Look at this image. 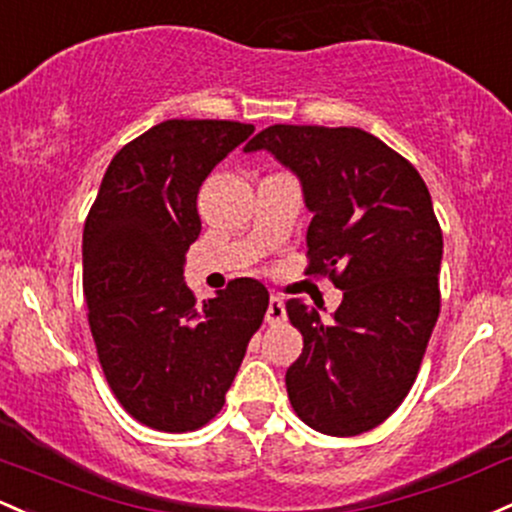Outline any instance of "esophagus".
Instances as JSON below:
<instances>
[{
	"mask_svg": "<svg viewBox=\"0 0 512 512\" xmlns=\"http://www.w3.org/2000/svg\"><path fill=\"white\" fill-rule=\"evenodd\" d=\"M286 320V308H284V301L279 299V296H272L269 299V306H267V323L269 325H279Z\"/></svg>",
	"mask_w": 512,
	"mask_h": 512,
	"instance_id": "1",
	"label": "esophagus"
}]
</instances>
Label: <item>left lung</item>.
<instances>
[{
    "instance_id": "1",
    "label": "left lung",
    "mask_w": 512,
    "mask_h": 512,
    "mask_svg": "<svg viewBox=\"0 0 512 512\" xmlns=\"http://www.w3.org/2000/svg\"><path fill=\"white\" fill-rule=\"evenodd\" d=\"M301 179L313 221L306 274L342 291L333 320L286 301L303 350L286 369L308 428L352 437L376 428L411 391L440 316L442 230L418 170L362 128L274 123L245 145Z\"/></svg>"
}]
</instances>
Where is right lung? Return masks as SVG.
Masks as SVG:
<instances>
[{
    "label": "right lung",
    "mask_w": 512,
    "mask_h": 512,
    "mask_svg": "<svg viewBox=\"0 0 512 512\" xmlns=\"http://www.w3.org/2000/svg\"><path fill=\"white\" fill-rule=\"evenodd\" d=\"M252 131L240 121L157 123L114 155L84 221L82 286L99 364L126 413L153 430L216 418L267 313L257 279H233L204 306L184 284V255L201 233L199 187Z\"/></svg>",
    "instance_id": "1"
}]
</instances>
